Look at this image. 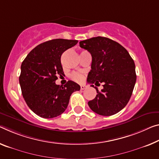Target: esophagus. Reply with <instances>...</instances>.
<instances>
[{"instance_id":"obj_1","label":"esophagus","mask_w":159,"mask_h":159,"mask_svg":"<svg viewBox=\"0 0 159 159\" xmlns=\"http://www.w3.org/2000/svg\"><path fill=\"white\" fill-rule=\"evenodd\" d=\"M87 88V86H85V85H81L80 86V89H81V90H84Z\"/></svg>"}]
</instances>
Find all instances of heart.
I'll return each mask as SVG.
<instances>
[{
	"instance_id": "b5f03b06",
	"label": "heart",
	"mask_w": 159,
	"mask_h": 159,
	"mask_svg": "<svg viewBox=\"0 0 159 159\" xmlns=\"http://www.w3.org/2000/svg\"><path fill=\"white\" fill-rule=\"evenodd\" d=\"M84 52H85V51H84ZM71 77L77 82H82L83 80V76L78 72H73L71 75Z\"/></svg>"
}]
</instances>
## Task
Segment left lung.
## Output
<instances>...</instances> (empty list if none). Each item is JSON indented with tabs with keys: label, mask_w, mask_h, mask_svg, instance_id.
Masks as SVG:
<instances>
[{
	"label": "left lung",
	"mask_w": 159,
	"mask_h": 159,
	"mask_svg": "<svg viewBox=\"0 0 159 159\" xmlns=\"http://www.w3.org/2000/svg\"><path fill=\"white\" fill-rule=\"evenodd\" d=\"M80 46L89 52L92 57L87 82L97 86L103 83L104 87L101 91L94 87L97 94L88 105L99 115L118 113L127 104L136 83L133 59L123 46L107 38L87 39L80 41Z\"/></svg>",
	"instance_id": "obj_1"
}]
</instances>
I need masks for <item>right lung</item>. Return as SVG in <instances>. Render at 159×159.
<instances>
[{"label": "right lung", "mask_w": 159, "mask_h": 159, "mask_svg": "<svg viewBox=\"0 0 159 159\" xmlns=\"http://www.w3.org/2000/svg\"><path fill=\"white\" fill-rule=\"evenodd\" d=\"M78 43L76 40L54 39L32 50L21 65L19 77L22 94L34 113L45 119L54 118L67 109L71 94L80 86L68 81L64 86L55 84L64 75L61 56Z\"/></svg>", "instance_id": "add662e5"}]
</instances>
